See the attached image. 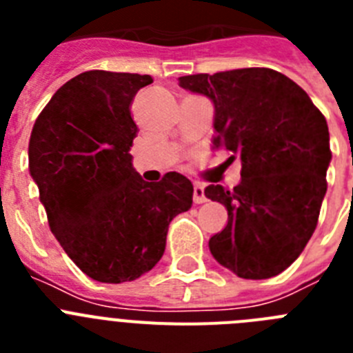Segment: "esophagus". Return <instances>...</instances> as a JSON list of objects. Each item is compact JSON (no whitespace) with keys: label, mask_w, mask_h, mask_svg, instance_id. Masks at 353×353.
Returning <instances> with one entry per match:
<instances>
[{"label":"esophagus","mask_w":353,"mask_h":353,"mask_svg":"<svg viewBox=\"0 0 353 353\" xmlns=\"http://www.w3.org/2000/svg\"><path fill=\"white\" fill-rule=\"evenodd\" d=\"M192 201H194L196 205L205 203V201H207V196H205L203 185H194V192H192Z\"/></svg>","instance_id":"esophagus-1"}]
</instances>
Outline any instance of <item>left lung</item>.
Returning a JSON list of instances; mask_svg holds the SVG:
<instances>
[{
  "mask_svg": "<svg viewBox=\"0 0 353 353\" xmlns=\"http://www.w3.org/2000/svg\"><path fill=\"white\" fill-rule=\"evenodd\" d=\"M179 81L210 99L214 148L242 164L239 185L205 189L228 210L224 230L208 240L212 256L244 279L281 274L310 242L327 192L332 154L325 117L297 83L272 68Z\"/></svg>",
  "mask_w": 353,
  "mask_h": 353,
  "instance_id": "left-lung-1",
  "label": "left lung"
}]
</instances>
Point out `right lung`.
<instances>
[{
  "label": "right lung",
  "instance_id": "obj_1",
  "mask_svg": "<svg viewBox=\"0 0 353 353\" xmlns=\"http://www.w3.org/2000/svg\"><path fill=\"white\" fill-rule=\"evenodd\" d=\"M150 83L141 74L83 72L51 97L31 130L30 173L52 235L95 281H134L154 269L170 223L192 205L183 174L148 183L132 166L130 104Z\"/></svg>",
  "mask_w": 353,
  "mask_h": 353
}]
</instances>
